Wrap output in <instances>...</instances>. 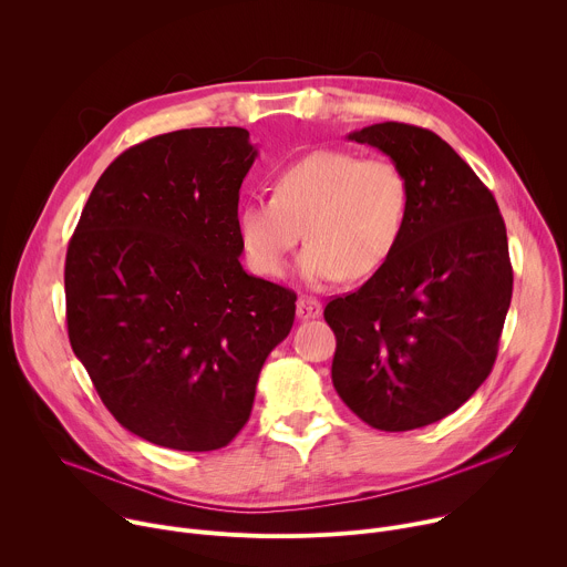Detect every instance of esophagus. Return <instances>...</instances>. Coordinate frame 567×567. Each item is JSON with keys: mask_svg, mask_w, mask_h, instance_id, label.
<instances>
[{"mask_svg": "<svg viewBox=\"0 0 567 567\" xmlns=\"http://www.w3.org/2000/svg\"><path fill=\"white\" fill-rule=\"evenodd\" d=\"M296 313L300 320H309V318H318L322 313V305L311 298V296H300L298 305H296Z\"/></svg>", "mask_w": 567, "mask_h": 567, "instance_id": "1", "label": "esophagus"}]
</instances>
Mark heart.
<instances>
[{
  "label": "heart",
  "instance_id": "obj_1",
  "mask_svg": "<svg viewBox=\"0 0 567 567\" xmlns=\"http://www.w3.org/2000/svg\"><path fill=\"white\" fill-rule=\"evenodd\" d=\"M406 175L385 156L316 150L285 166L274 197H256L237 213V233L251 267L280 276L302 237L300 274L313 285L379 271L406 226Z\"/></svg>",
  "mask_w": 567,
  "mask_h": 567
}]
</instances>
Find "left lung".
Segmentation results:
<instances>
[{
    "label": "left lung",
    "mask_w": 567,
    "mask_h": 567,
    "mask_svg": "<svg viewBox=\"0 0 567 567\" xmlns=\"http://www.w3.org/2000/svg\"><path fill=\"white\" fill-rule=\"evenodd\" d=\"M368 143L406 175L411 204L388 262L354 293L328 302L332 381L379 431H413L453 411L489 377L514 274L492 190L435 132L377 123Z\"/></svg>",
    "instance_id": "obj_1"
}]
</instances>
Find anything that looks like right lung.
Returning <instances> with one entry per match:
<instances>
[{
	"label": "right lung",
	"mask_w": 567,
	"mask_h": 567,
	"mask_svg": "<svg viewBox=\"0 0 567 567\" xmlns=\"http://www.w3.org/2000/svg\"><path fill=\"white\" fill-rule=\"evenodd\" d=\"M256 156L245 127L147 138L101 175L69 241L73 354L116 422L156 446H226L293 326L296 293L239 265Z\"/></svg>",
	"instance_id": "add662e5"
}]
</instances>
